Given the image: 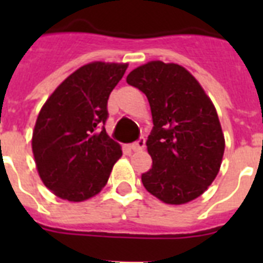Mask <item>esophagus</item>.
<instances>
[{
  "label": "esophagus",
  "instance_id": "obj_1",
  "mask_svg": "<svg viewBox=\"0 0 263 263\" xmlns=\"http://www.w3.org/2000/svg\"><path fill=\"white\" fill-rule=\"evenodd\" d=\"M144 143H146L144 138H140L139 140H136V142H134V143L129 144V148H131V150H134V152H139V150H142V148L144 147Z\"/></svg>",
  "mask_w": 263,
  "mask_h": 263
}]
</instances>
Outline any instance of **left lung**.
Returning <instances> with one entry per match:
<instances>
[{
	"label": "left lung",
	"instance_id": "8db88e82",
	"mask_svg": "<svg viewBox=\"0 0 263 263\" xmlns=\"http://www.w3.org/2000/svg\"><path fill=\"white\" fill-rule=\"evenodd\" d=\"M146 94L153 131L147 150L153 166L142 175L150 194L181 204L202 195L220 171L225 140L216 107L198 80L177 64L152 61L127 76Z\"/></svg>",
	"mask_w": 263,
	"mask_h": 263
}]
</instances>
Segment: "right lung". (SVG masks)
<instances>
[{
  "instance_id": "add662e5",
  "label": "right lung",
  "mask_w": 263,
  "mask_h": 263,
  "mask_svg": "<svg viewBox=\"0 0 263 263\" xmlns=\"http://www.w3.org/2000/svg\"><path fill=\"white\" fill-rule=\"evenodd\" d=\"M127 64L91 63L69 75L39 111L32 153L38 173L61 199L82 202L107 183L123 152L105 129L107 99Z\"/></svg>"
}]
</instances>
